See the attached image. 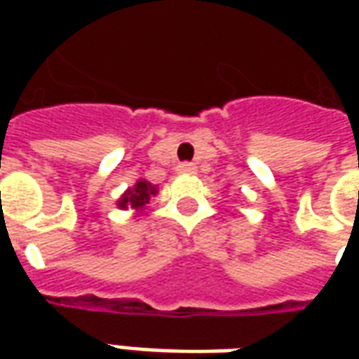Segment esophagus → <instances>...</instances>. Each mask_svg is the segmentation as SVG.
I'll return each mask as SVG.
<instances>
[{"instance_id":"obj_1","label":"esophagus","mask_w":359,"mask_h":359,"mask_svg":"<svg viewBox=\"0 0 359 359\" xmlns=\"http://www.w3.org/2000/svg\"><path fill=\"white\" fill-rule=\"evenodd\" d=\"M179 171L180 172H196V165L194 163H180Z\"/></svg>"}]
</instances>
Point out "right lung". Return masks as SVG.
Instances as JSON below:
<instances>
[{"instance_id": "add662e5", "label": "right lung", "mask_w": 359, "mask_h": 359, "mask_svg": "<svg viewBox=\"0 0 359 359\" xmlns=\"http://www.w3.org/2000/svg\"><path fill=\"white\" fill-rule=\"evenodd\" d=\"M157 194V187H154L148 180H138L133 188H128L123 198L118 200L117 205L121 210H136L142 211L149 203V200Z\"/></svg>"}]
</instances>
